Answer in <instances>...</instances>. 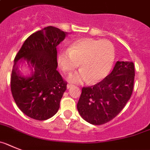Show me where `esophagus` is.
Masks as SVG:
<instances>
[{"instance_id":"esophagus-1","label":"esophagus","mask_w":150,"mask_h":150,"mask_svg":"<svg viewBox=\"0 0 150 150\" xmlns=\"http://www.w3.org/2000/svg\"><path fill=\"white\" fill-rule=\"evenodd\" d=\"M73 87H74V85H72V84H68V85H67V89L69 90V89H70V88H73Z\"/></svg>"}]
</instances>
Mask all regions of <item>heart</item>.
<instances>
[{"label":"heart","instance_id":"obj_1","mask_svg":"<svg viewBox=\"0 0 150 150\" xmlns=\"http://www.w3.org/2000/svg\"><path fill=\"white\" fill-rule=\"evenodd\" d=\"M115 47L110 41L90 38L74 41L69 48L57 56L58 66L65 73H70L79 66V71L69 75L70 82L81 84L89 81L94 84L106 79L115 62Z\"/></svg>","mask_w":150,"mask_h":150}]
</instances>
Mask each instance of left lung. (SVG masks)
<instances>
[{"label": "left lung", "mask_w": 150, "mask_h": 150, "mask_svg": "<svg viewBox=\"0 0 150 150\" xmlns=\"http://www.w3.org/2000/svg\"><path fill=\"white\" fill-rule=\"evenodd\" d=\"M134 75L133 62L117 61L106 79L94 86L83 88L77 104L83 119L94 125L113 119L131 98Z\"/></svg>", "instance_id": "8db88e82"}]
</instances>
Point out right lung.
<instances>
[{
	"label": "right lung",
	"instance_id": "obj_1",
	"mask_svg": "<svg viewBox=\"0 0 150 150\" xmlns=\"http://www.w3.org/2000/svg\"><path fill=\"white\" fill-rule=\"evenodd\" d=\"M66 35L56 27H46L31 35L14 59L12 95L19 109L33 119L47 120L59 108L67 83L57 70V47ZM24 63L30 70L27 76L18 69Z\"/></svg>",
	"mask_w": 150,
	"mask_h": 150
}]
</instances>
